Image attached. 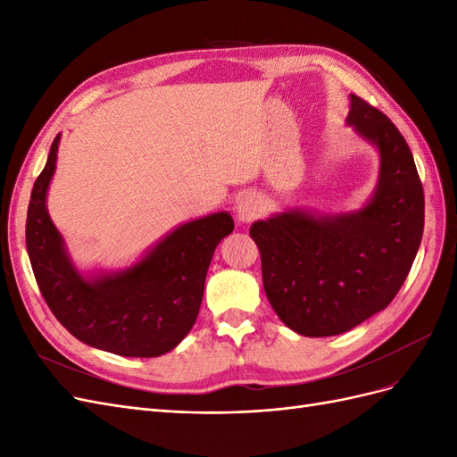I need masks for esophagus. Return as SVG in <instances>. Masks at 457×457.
<instances>
[{
    "instance_id": "obj_1",
    "label": "esophagus",
    "mask_w": 457,
    "mask_h": 457,
    "mask_svg": "<svg viewBox=\"0 0 457 457\" xmlns=\"http://www.w3.org/2000/svg\"><path fill=\"white\" fill-rule=\"evenodd\" d=\"M261 212V202L253 195H244L237 204V215L240 223H252Z\"/></svg>"
}]
</instances>
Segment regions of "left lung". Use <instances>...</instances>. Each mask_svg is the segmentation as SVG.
Listing matches in <instances>:
<instances>
[{
  "label": "left lung",
  "instance_id": "1",
  "mask_svg": "<svg viewBox=\"0 0 457 457\" xmlns=\"http://www.w3.org/2000/svg\"><path fill=\"white\" fill-rule=\"evenodd\" d=\"M347 126L379 152L378 185L361 210L292 207L250 228L270 307L305 337L345 334L383 311L403 287L423 237V187L404 137L356 95Z\"/></svg>",
  "mask_w": 457,
  "mask_h": 457
}]
</instances>
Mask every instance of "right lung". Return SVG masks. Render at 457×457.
<instances>
[{
  "instance_id": "add662e5",
  "label": "right lung",
  "mask_w": 457,
  "mask_h": 457,
  "mask_svg": "<svg viewBox=\"0 0 457 457\" xmlns=\"http://www.w3.org/2000/svg\"><path fill=\"white\" fill-rule=\"evenodd\" d=\"M61 133L36 179L26 250L39 292L57 320L89 347L120 356L170 353L196 322L215 247L232 232L230 213L217 212L179 225L131 267L81 272L47 212Z\"/></svg>"
}]
</instances>
